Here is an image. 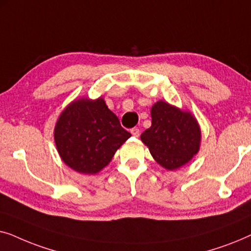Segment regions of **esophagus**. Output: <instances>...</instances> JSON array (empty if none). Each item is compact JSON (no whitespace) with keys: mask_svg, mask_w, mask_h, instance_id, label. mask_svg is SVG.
I'll return each mask as SVG.
<instances>
[{"mask_svg":"<svg viewBox=\"0 0 251 251\" xmlns=\"http://www.w3.org/2000/svg\"><path fill=\"white\" fill-rule=\"evenodd\" d=\"M130 132H131V135L133 137H139V135H140V131L138 128H132L131 130H130Z\"/></svg>","mask_w":251,"mask_h":251,"instance_id":"1","label":"esophagus"}]
</instances>
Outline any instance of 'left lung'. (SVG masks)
<instances>
[{"label": "left lung", "mask_w": 251, "mask_h": 251, "mask_svg": "<svg viewBox=\"0 0 251 251\" xmlns=\"http://www.w3.org/2000/svg\"><path fill=\"white\" fill-rule=\"evenodd\" d=\"M151 116L152 126L140 139L153 159L167 170H176L190 162L201 145V129L195 116L163 100L152 106Z\"/></svg>", "instance_id": "left-lung-1"}]
</instances>
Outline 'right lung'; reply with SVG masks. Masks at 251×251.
<instances>
[{"instance_id": "right-lung-1", "label": "right lung", "mask_w": 251, "mask_h": 251, "mask_svg": "<svg viewBox=\"0 0 251 251\" xmlns=\"http://www.w3.org/2000/svg\"><path fill=\"white\" fill-rule=\"evenodd\" d=\"M130 137L102 97H82L70 102L60 113L53 131L63 162L84 175L104 169Z\"/></svg>"}]
</instances>
